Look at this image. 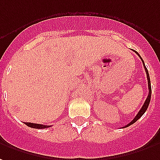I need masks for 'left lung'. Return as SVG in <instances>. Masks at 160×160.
<instances>
[{"label":"left lung","mask_w":160,"mask_h":160,"mask_svg":"<svg viewBox=\"0 0 160 160\" xmlns=\"http://www.w3.org/2000/svg\"><path fill=\"white\" fill-rule=\"evenodd\" d=\"M135 53H137L138 55V57L141 59V61H142L143 62V66H144V68H145V70H146V76H147V81H148V89H149V93H148V96H147V98H146V101H145V103H144V105H143V107H141V109L139 110V112H138V114L136 115V117H135L134 119H132V121H131L129 124H127V126L125 127H129V126H131V125H132L133 123H135L137 120H138L141 116H142L145 112H146V109L148 108V106H149V103H150V100H151V95H152V88H151V81H150V77H149V73H148V70H147V68H146V65H145V63H144V61L142 60V58L140 57V55L138 54V52H136V51H134Z\"/></svg>","instance_id":"left-lung-1"}]
</instances>
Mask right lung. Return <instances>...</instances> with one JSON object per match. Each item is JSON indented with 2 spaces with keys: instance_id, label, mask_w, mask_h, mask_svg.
<instances>
[{
  "instance_id": "right-lung-1",
  "label": "right lung",
  "mask_w": 160,
  "mask_h": 160,
  "mask_svg": "<svg viewBox=\"0 0 160 160\" xmlns=\"http://www.w3.org/2000/svg\"><path fill=\"white\" fill-rule=\"evenodd\" d=\"M28 127H32V128H36V129H44V128H48L50 127L51 126H45V125H41V124H34V123H25Z\"/></svg>"
}]
</instances>
